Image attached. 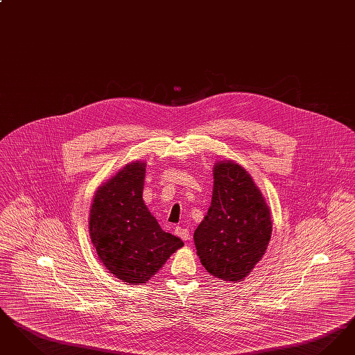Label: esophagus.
Instances as JSON below:
<instances>
[{
    "label": "esophagus",
    "mask_w": 355,
    "mask_h": 355,
    "mask_svg": "<svg viewBox=\"0 0 355 355\" xmlns=\"http://www.w3.org/2000/svg\"><path fill=\"white\" fill-rule=\"evenodd\" d=\"M175 234L178 236H181L184 241L190 239V232H189V229H186V227L177 226V227H175Z\"/></svg>",
    "instance_id": "34e87169"
}]
</instances>
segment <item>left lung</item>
Masks as SVG:
<instances>
[{
    "instance_id": "left-lung-1",
    "label": "left lung",
    "mask_w": 355,
    "mask_h": 355,
    "mask_svg": "<svg viewBox=\"0 0 355 355\" xmlns=\"http://www.w3.org/2000/svg\"><path fill=\"white\" fill-rule=\"evenodd\" d=\"M211 206L194 232L201 263L223 281H241L261 261L271 236L270 210L250 174L236 162L213 170Z\"/></svg>"
}]
</instances>
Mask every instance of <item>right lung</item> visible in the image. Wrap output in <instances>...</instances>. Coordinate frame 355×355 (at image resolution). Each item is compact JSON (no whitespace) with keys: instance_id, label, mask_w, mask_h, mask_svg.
I'll return each instance as SVG.
<instances>
[{"instance_id":"add662e5","label":"right lung","mask_w":355,"mask_h":355,"mask_svg":"<svg viewBox=\"0 0 355 355\" xmlns=\"http://www.w3.org/2000/svg\"><path fill=\"white\" fill-rule=\"evenodd\" d=\"M146 164L135 161L97 190L90 209L92 242L105 268L128 284H145L184 246L161 229L142 200Z\"/></svg>"}]
</instances>
